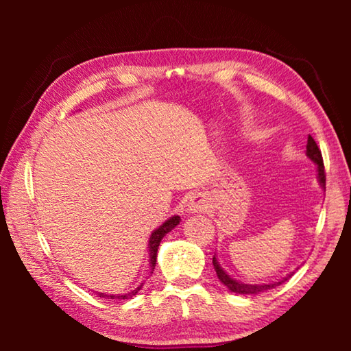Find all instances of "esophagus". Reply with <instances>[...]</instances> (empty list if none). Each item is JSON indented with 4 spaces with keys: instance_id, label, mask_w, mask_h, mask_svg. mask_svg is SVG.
<instances>
[{
    "instance_id": "obj_1",
    "label": "esophagus",
    "mask_w": 351,
    "mask_h": 351,
    "mask_svg": "<svg viewBox=\"0 0 351 351\" xmlns=\"http://www.w3.org/2000/svg\"><path fill=\"white\" fill-rule=\"evenodd\" d=\"M186 209L189 213H197V212H206L207 210V199L199 193L190 195L187 201Z\"/></svg>"
}]
</instances>
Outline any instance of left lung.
Instances as JSON below:
<instances>
[{
  "label": "left lung",
  "instance_id": "left-lung-1",
  "mask_svg": "<svg viewBox=\"0 0 351 351\" xmlns=\"http://www.w3.org/2000/svg\"><path fill=\"white\" fill-rule=\"evenodd\" d=\"M306 156L311 159V161L316 164V171H317V181H319V186L325 190V170H324V161H322V153H320L319 147L316 144V141H314L311 136H308V142H306ZM212 263H213V268H215L217 276L219 278V282H221L226 288H228L230 293H235V294H260V293H265V291L272 289L278 287V285H282L283 282H287L288 278L294 274V272H291L287 277L280 278V280L277 282H271V283H243L240 280H237V278L230 277L228 272H226L221 265H219V261L217 258V254L213 255L212 258ZM299 269V268H297Z\"/></svg>",
  "mask_w": 351,
  "mask_h": 351
}]
</instances>
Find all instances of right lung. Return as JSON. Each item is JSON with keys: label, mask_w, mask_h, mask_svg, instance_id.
<instances>
[{"label": "right lung", "mask_w": 351, "mask_h": 351, "mask_svg": "<svg viewBox=\"0 0 351 351\" xmlns=\"http://www.w3.org/2000/svg\"><path fill=\"white\" fill-rule=\"evenodd\" d=\"M180 221H181V217L173 215L152 232L150 239H148V260H150V274L153 272L154 266H156L158 247H159V245H161L162 239L165 237V234H169L170 230H173L176 226L180 224ZM142 287H144V283H141L138 288H134L130 291V293H125V294H105V293H97V294H99V297H104V299H132V297H134L139 293V289H142Z\"/></svg>", "instance_id": "add662e5"}]
</instances>
